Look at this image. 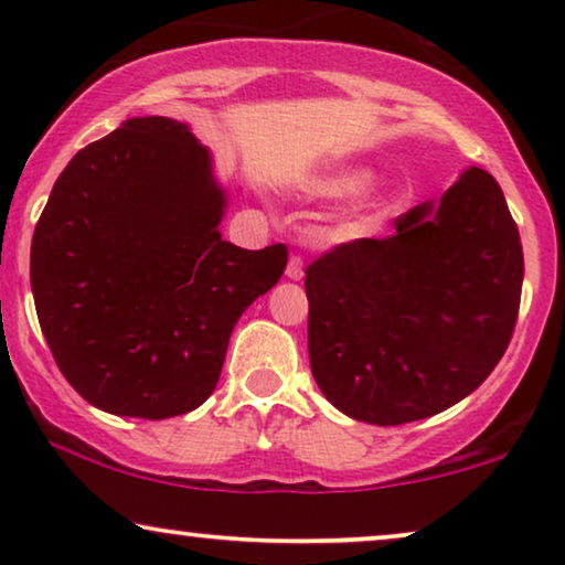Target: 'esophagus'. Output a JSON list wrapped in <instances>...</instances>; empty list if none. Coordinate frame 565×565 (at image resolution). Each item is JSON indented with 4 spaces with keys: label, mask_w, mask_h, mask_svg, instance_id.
I'll return each instance as SVG.
<instances>
[{
    "label": "esophagus",
    "mask_w": 565,
    "mask_h": 565,
    "mask_svg": "<svg viewBox=\"0 0 565 565\" xmlns=\"http://www.w3.org/2000/svg\"><path fill=\"white\" fill-rule=\"evenodd\" d=\"M285 275H288V280H296V282L303 280V259L292 254L290 262H288V269H285Z\"/></svg>",
    "instance_id": "obj_1"
}]
</instances>
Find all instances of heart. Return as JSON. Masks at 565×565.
<instances>
[{
  "label": "heart",
  "instance_id": "b5f03b06",
  "mask_svg": "<svg viewBox=\"0 0 565 565\" xmlns=\"http://www.w3.org/2000/svg\"><path fill=\"white\" fill-rule=\"evenodd\" d=\"M370 180H373V169L370 167H339L331 169V172L321 174L319 180L311 184V192L316 198L323 200H347L360 195L362 190L367 188ZM367 207L377 205V198H367Z\"/></svg>",
  "mask_w": 565,
  "mask_h": 565
}]
</instances>
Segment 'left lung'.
<instances>
[{"label":"left lung","instance_id":"left-lung-1","mask_svg":"<svg viewBox=\"0 0 565 565\" xmlns=\"http://www.w3.org/2000/svg\"><path fill=\"white\" fill-rule=\"evenodd\" d=\"M524 257L504 192L470 167L439 200L306 269L308 358L323 396L396 427L470 396L499 365L520 311Z\"/></svg>","mask_w":565,"mask_h":565}]
</instances>
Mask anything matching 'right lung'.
Here are the masks:
<instances>
[{
  "label": "right lung",
  "instance_id": "1",
  "mask_svg": "<svg viewBox=\"0 0 565 565\" xmlns=\"http://www.w3.org/2000/svg\"><path fill=\"white\" fill-rule=\"evenodd\" d=\"M228 195L188 122L130 118L53 184L30 285L53 360L115 416L169 419L215 391L236 321L288 265L285 244L223 242Z\"/></svg>",
  "mask_w": 565,
  "mask_h": 565
}]
</instances>
